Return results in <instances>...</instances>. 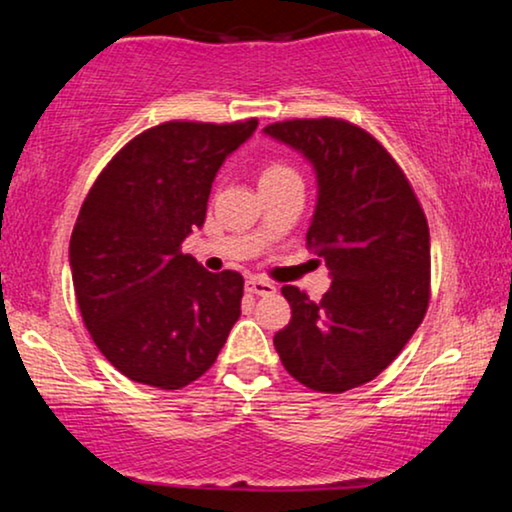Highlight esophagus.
<instances>
[{"label": "esophagus", "instance_id": "34e87169", "mask_svg": "<svg viewBox=\"0 0 512 512\" xmlns=\"http://www.w3.org/2000/svg\"><path fill=\"white\" fill-rule=\"evenodd\" d=\"M244 289H247L249 293H254V296H272V293H277V286L261 277H249L247 284H244Z\"/></svg>", "mask_w": 512, "mask_h": 512}]
</instances>
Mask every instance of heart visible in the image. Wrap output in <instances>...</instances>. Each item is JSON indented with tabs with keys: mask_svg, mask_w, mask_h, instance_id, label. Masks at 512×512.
<instances>
[{
	"mask_svg": "<svg viewBox=\"0 0 512 512\" xmlns=\"http://www.w3.org/2000/svg\"><path fill=\"white\" fill-rule=\"evenodd\" d=\"M289 177H298V174L284 163H268L261 172V181H277V179H289Z\"/></svg>",
	"mask_w": 512,
	"mask_h": 512,
	"instance_id": "heart-1",
	"label": "heart"
}]
</instances>
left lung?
<instances>
[{
	"mask_svg": "<svg viewBox=\"0 0 512 512\" xmlns=\"http://www.w3.org/2000/svg\"><path fill=\"white\" fill-rule=\"evenodd\" d=\"M263 132L314 167L307 247L333 277L319 303L284 286L291 321L275 349L300 384L342 394L375 380L422 324L431 296L429 223L401 167L359 125L293 118Z\"/></svg>",
	"mask_w": 512,
	"mask_h": 512,
	"instance_id": "left-lung-1",
	"label": "left lung"
}]
</instances>
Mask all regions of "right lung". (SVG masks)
Returning a JSON list of instances; mask_svg holds the SVG:
<instances>
[{
    "mask_svg": "<svg viewBox=\"0 0 512 512\" xmlns=\"http://www.w3.org/2000/svg\"><path fill=\"white\" fill-rule=\"evenodd\" d=\"M258 121H170L123 146L83 200L69 265L83 324L118 373L158 389L205 375L240 319V272H207L181 242Z\"/></svg>",
    "mask_w": 512,
    "mask_h": 512,
    "instance_id": "right-lung-1",
    "label": "right lung"
}]
</instances>
